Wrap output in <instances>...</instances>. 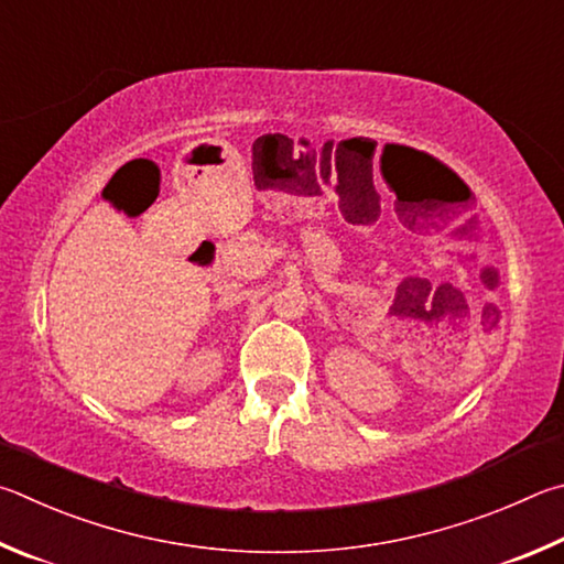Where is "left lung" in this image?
Returning a JSON list of instances; mask_svg holds the SVG:
<instances>
[{"mask_svg":"<svg viewBox=\"0 0 564 564\" xmlns=\"http://www.w3.org/2000/svg\"><path fill=\"white\" fill-rule=\"evenodd\" d=\"M482 274H496V270H490V267H488V270H486V272H482Z\"/></svg>","mask_w":564,"mask_h":564,"instance_id":"left-lung-1","label":"left lung"}]
</instances>
